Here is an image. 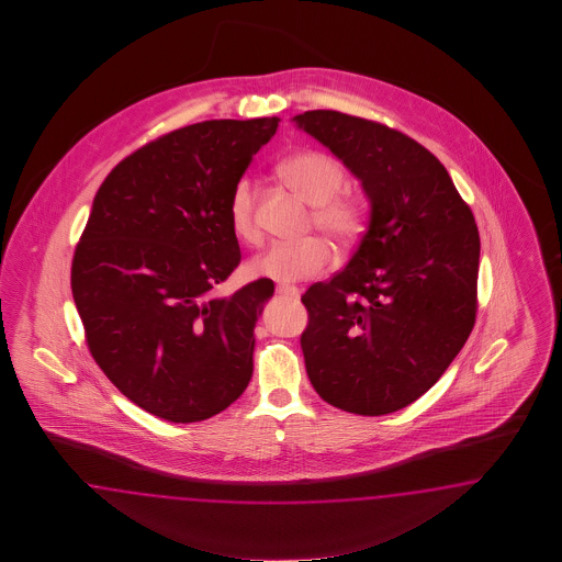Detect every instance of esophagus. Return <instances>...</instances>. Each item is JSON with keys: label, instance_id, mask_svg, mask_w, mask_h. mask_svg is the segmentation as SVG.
Returning <instances> with one entry per match:
<instances>
[{"label": "esophagus", "instance_id": "1", "mask_svg": "<svg viewBox=\"0 0 562 562\" xmlns=\"http://www.w3.org/2000/svg\"><path fill=\"white\" fill-rule=\"evenodd\" d=\"M276 292H278V294H286L290 299H299V289H296V286H290V284H278Z\"/></svg>", "mask_w": 562, "mask_h": 562}]
</instances>
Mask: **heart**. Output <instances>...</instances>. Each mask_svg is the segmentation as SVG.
<instances>
[{
  "label": "heart",
  "mask_w": 562,
  "mask_h": 562,
  "mask_svg": "<svg viewBox=\"0 0 562 562\" xmlns=\"http://www.w3.org/2000/svg\"><path fill=\"white\" fill-rule=\"evenodd\" d=\"M280 179L296 191L311 207L308 228H319L340 247L355 245L371 221L369 200L344 188L346 167L331 154L301 150L290 154L278 165ZM228 224L243 243H256V191L249 179H238L228 195ZM331 263V249L322 237H306L296 243H276L254 257L249 270L254 276L276 282H299L324 273Z\"/></svg>",
  "instance_id": "obj_1"
}]
</instances>
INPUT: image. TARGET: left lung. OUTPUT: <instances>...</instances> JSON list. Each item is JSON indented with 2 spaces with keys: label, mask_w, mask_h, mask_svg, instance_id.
<instances>
[{
  "label": "left lung",
  "mask_w": 562,
  "mask_h": 562,
  "mask_svg": "<svg viewBox=\"0 0 562 562\" xmlns=\"http://www.w3.org/2000/svg\"><path fill=\"white\" fill-rule=\"evenodd\" d=\"M294 121L362 181L371 221L341 272L301 296L306 374L336 408L383 416L425 395L470 338L480 235L447 169L376 121L305 111Z\"/></svg>",
  "instance_id": "8db88e82"
}]
</instances>
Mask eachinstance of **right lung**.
I'll use <instances>...</instances> for the list:
<instances>
[{"instance_id": "add662e5", "label": "right lung", "mask_w": 562, "mask_h": 562, "mask_svg": "<svg viewBox=\"0 0 562 562\" xmlns=\"http://www.w3.org/2000/svg\"><path fill=\"white\" fill-rule=\"evenodd\" d=\"M278 117L214 120L156 137L94 195L71 259L88 350L136 406L169 423L228 408L254 374V327L273 282L231 296L240 263L228 195Z\"/></svg>"}]
</instances>
